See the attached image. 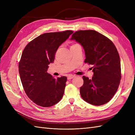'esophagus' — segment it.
<instances>
[{"label": "esophagus", "instance_id": "esophagus-1", "mask_svg": "<svg viewBox=\"0 0 135 135\" xmlns=\"http://www.w3.org/2000/svg\"><path fill=\"white\" fill-rule=\"evenodd\" d=\"M74 76H75L74 75H69V76H68V80L71 79H73V78H74Z\"/></svg>", "mask_w": 135, "mask_h": 135}]
</instances>
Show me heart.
I'll return each instance as SVG.
<instances>
[{
	"label": "heart",
	"instance_id": "b5f03b06",
	"mask_svg": "<svg viewBox=\"0 0 135 135\" xmlns=\"http://www.w3.org/2000/svg\"><path fill=\"white\" fill-rule=\"evenodd\" d=\"M74 45H75V44H73V46H74Z\"/></svg>",
	"mask_w": 135,
	"mask_h": 135
}]
</instances>
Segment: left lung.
Segmentation results:
<instances>
[{
    "label": "left lung",
    "instance_id": "8db88e82",
    "mask_svg": "<svg viewBox=\"0 0 135 135\" xmlns=\"http://www.w3.org/2000/svg\"><path fill=\"white\" fill-rule=\"evenodd\" d=\"M71 39L83 46L84 62L93 65L92 79L82 77L81 98L93 105L107 104L117 92L121 79L120 57L115 45L107 36L92 30L77 31Z\"/></svg>",
    "mask_w": 135,
    "mask_h": 135
}]
</instances>
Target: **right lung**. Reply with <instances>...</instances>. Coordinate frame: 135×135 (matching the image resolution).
<instances>
[{"label": "right lung", "instance_id": "1", "mask_svg": "<svg viewBox=\"0 0 135 135\" xmlns=\"http://www.w3.org/2000/svg\"><path fill=\"white\" fill-rule=\"evenodd\" d=\"M73 32L66 30L44 33L24 48L18 64L20 79L26 95L36 105L50 107L62 99L67 78L56 79L47 71L59 46Z\"/></svg>", "mask_w": 135, "mask_h": 135}]
</instances>
